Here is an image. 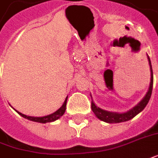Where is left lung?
Returning a JSON list of instances; mask_svg holds the SVG:
<instances>
[{
  "label": "left lung",
  "mask_w": 158,
  "mask_h": 158,
  "mask_svg": "<svg viewBox=\"0 0 158 158\" xmlns=\"http://www.w3.org/2000/svg\"><path fill=\"white\" fill-rule=\"evenodd\" d=\"M148 60H149V64H150V67H151V84H150V87H149V91L146 93L145 97L143 98V100L138 105L132 108L131 110H130L127 112H124V113H117V112H111V111H107V110H102L100 108H98L95 106V104L92 102V110H93V113L96 115L98 118H99L102 121H105L106 123H121V122H125L128 120L131 119L136 115H138L140 111H142L144 107L147 106L148 102L150 100L152 93V87H153V72H152V66H151V60L148 56Z\"/></svg>",
  "instance_id": "1"
}]
</instances>
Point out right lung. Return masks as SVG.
Listing matches in <instances>:
<instances>
[{
    "instance_id": "obj_1",
    "label": "right lung",
    "mask_w": 158,
    "mask_h": 158,
    "mask_svg": "<svg viewBox=\"0 0 158 158\" xmlns=\"http://www.w3.org/2000/svg\"><path fill=\"white\" fill-rule=\"evenodd\" d=\"M66 100H67V98H65L64 104L62 105L60 108L58 110H56L55 112H53L52 114L48 116H45V117H30V116H27L20 113L19 111H17L20 116H22L23 118H27V119L31 120V121H34V122H38V123H42V124H46V123H50V122H52V121H55V120L59 119L60 118L61 116L63 115L65 113V108H66Z\"/></svg>"
}]
</instances>
